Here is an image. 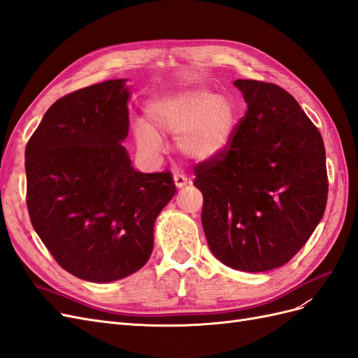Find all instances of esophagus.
<instances>
[{
  "label": "esophagus",
  "instance_id": "obj_1",
  "mask_svg": "<svg viewBox=\"0 0 358 358\" xmlns=\"http://www.w3.org/2000/svg\"><path fill=\"white\" fill-rule=\"evenodd\" d=\"M173 180H175V185H176L178 188L187 187V183H188L187 176L182 175V173H179V171H175V175H173Z\"/></svg>",
  "mask_w": 358,
  "mask_h": 358
}]
</instances>
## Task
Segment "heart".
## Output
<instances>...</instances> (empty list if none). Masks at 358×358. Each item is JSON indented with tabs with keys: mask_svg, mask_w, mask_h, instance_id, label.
Returning a JSON list of instances; mask_svg holds the SVG:
<instances>
[{
	"mask_svg": "<svg viewBox=\"0 0 358 358\" xmlns=\"http://www.w3.org/2000/svg\"><path fill=\"white\" fill-rule=\"evenodd\" d=\"M155 131L143 124L134 128L140 150L155 155L161 140L157 133L178 134L180 152L194 161H206L230 142L236 125V106L229 95L192 88L155 101L149 107Z\"/></svg>",
	"mask_w": 358,
	"mask_h": 358,
	"instance_id": "b5f03b06",
	"label": "heart"
}]
</instances>
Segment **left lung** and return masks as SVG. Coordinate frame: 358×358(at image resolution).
<instances>
[{
  "label": "left lung",
  "mask_w": 358,
  "mask_h": 358,
  "mask_svg": "<svg viewBox=\"0 0 358 358\" xmlns=\"http://www.w3.org/2000/svg\"><path fill=\"white\" fill-rule=\"evenodd\" d=\"M245 116L218 155L194 169L212 254L243 272L288 263L326 210V149L294 96L262 80L234 82Z\"/></svg>",
  "instance_id": "left-lung-1"
}]
</instances>
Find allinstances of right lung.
Returning a JSON list of instances; mask_svg holds the SVG:
<instances>
[{
    "instance_id": "add662e5",
    "label": "right lung",
    "mask_w": 358,
    "mask_h": 358,
    "mask_svg": "<svg viewBox=\"0 0 358 358\" xmlns=\"http://www.w3.org/2000/svg\"><path fill=\"white\" fill-rule=\"evenodd\" d=\"M127 101L122 79L64 95L25 149L31 224L55 262L90 282H112L146 264L157 216L176 192L169 170L133 169L121 145Z\"/></svg>"
}]
</instances>
